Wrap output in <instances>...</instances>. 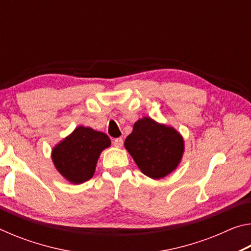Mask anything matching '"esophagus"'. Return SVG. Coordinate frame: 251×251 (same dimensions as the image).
Listing matches in <instances>:
<instances>
[{"mask_svg":"<svg viewBox=\"0 0 251 251\" xmlns=\"http://www.w3.org/2000/svg\"><path fill=\"white\" fill-rule=\"evenodd\" d=\"M113 144H114V146H115V147H122L123 146V138L122 137L115 138L113 141Z\"/></svg>","mask_w":251,"mask_h":251,"instance_id":"1","label":"esophagus"}]
</instances>
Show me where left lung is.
I'll list each match as a JSON object with an SVG mask.
<instances>
[{"mask_svg":"<svg viewBox=\"0 0 251 251\" xmlns=\"http://www.w3.org/2000/svg\"><path fill=\"white\" fill-rule=\"evenodd\" d=\"M125 148L144 175L160 179L178 167L185 151L182 136L172 126L143 117L125 139Z\"/></svg>","mask_w":251,"mask_h":251,"instance_id":"1","label":"left lung"}]
</instances>
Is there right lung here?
<instances>
[{
    "label": "right lung",
    "instance_id": "right-lung-1",
    "mask_svg": "<svg viewBox=\"0 0 251 251\" xmlns=\"http://www.w3.org/2000/svg\"><path fill=\"white\" fill-rule=\"evenodd\" d=\"M110 146L106 134L91 127L78 126L52 150V160L57 172L71 184L91 179L100 152Z\"/></svg>",
    "mask_w": 251,
    "mask_h": 251
}]
</instances>
